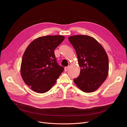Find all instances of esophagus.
Listing matches in <instances>:
<instances>
[{
    "label": "esophagus",
    "instance_id": "1",
    "mask_svg": "<svg viewBox=\"0 0 127 127\" xmlns=\"http://www.w3.org/2000/svg\"><path fill=\"white\" fill-rule=\"evenodd\" d=\"M69 66H67V67H65V68H64V71L66 72V71H67V70H68V69H69Z\"/></svg>",
    "mask_w": 127,
    "mask_h": 127
}]
</instances>
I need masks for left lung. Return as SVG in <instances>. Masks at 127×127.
I'll use <instances>...</instances> for the list:
<instances>
[{"label": "left lung", "mask_w": 127, "mask_h": 127, "mask_svg": "<svg viewBox=\"0 0 127 127\" xmlns=\"http://www.w3.org/2000/svg\"><path fill=\"white\" fill-rule=\"evenodd\" d=\"M68 40L76 51L81 67L79 76L74 79L75 84L84 92L95 91L109 73V58L104 49L96 39L89 35H72Z\"/></svg>", "instance_id": "obj_1"}]
</instances>
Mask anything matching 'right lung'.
<instances>
[{
    "mask_svg": "<svg viewBox=\"0 0 127 127\" xmlns=\"http://www.w3.org/2000/svg\"><path fill=\"white\" fill-rule=\"evenodd\" d=\"M62 35L39 37L31 42L23 56L21 76L33 91L44 93L55 85L64 71L56 61L54 50L64 39Z\"/></svg>",
    "mask_w": 127,
    "mask_h": 127,
    "instance_id": "obj_1",
    "label": "right lung"
}]
</instances>
